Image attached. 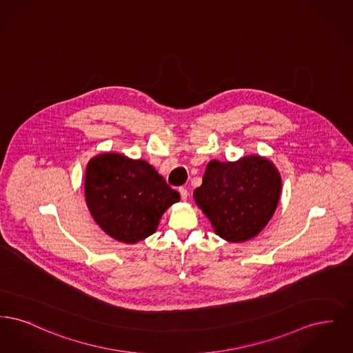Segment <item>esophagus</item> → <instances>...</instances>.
<instances>
[{
  "label": "esophagus",
  "mask_w": 353,
  "mask_h": 353,
  "mask_svg": "<svg viewBox=\"0 0 353 353\" xmlns=\"http://www.w3.org/2000/svg\"><path fill=\"white\" fill-rule=\"evenodd\" d=\"M179 192H180V196H181V199H183V200H186V199H188V190H186V188H183V186H181V188H180V189H179Z\"/></svg>",
  "instance_id": "esophagus-1"
}]
</instances>
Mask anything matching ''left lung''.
I'll list each match as a JSON object with an SVG mask.
<instances>
[{"instance_id":"left-lung-1","label":"left lung","mask_w":353,"mask_h":353,"mask_svg":"<svg viewBox=\"0 0 353 353\" xmlns=\"http://www.w3.org/2000/svg\"><path fill=\"white\" fill-rule=\"evenodd\" d=\"M282 179L266 157L245 156L238 161L212 160L193 197L216 234L243 242L269 223L281 197Z\"/></svg>"}]
</instances>
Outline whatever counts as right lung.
Returning a JSON list of instances; mask_svg holds the SVG:
<instances>
[{"label": "right lung", "mask_w": 353, "mask_h": 353, "mask_svg": "<svg viewBox=\"0 0 353 353\" xmlns=\"http://www.w3.org/2000/svg\"><path fill=\"white\" fill-rule=\"evenodd\" d=\"M84 197L103 232L124 243L153 234L164 212L180 193L144 160L101 153L85 168Z\"/></svg>", "instance_id": "1"}]
</instances>
